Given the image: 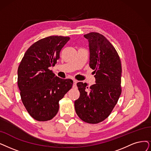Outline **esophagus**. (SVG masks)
Masks as SVG:
<instances>
[{"mask_svg":"<svg viewBox=\"0 0 151 151\" xmlns=\"http://www.w3.org/2000/svg\"><path fill=\"white\" fill-rule=\"evenodd\" d=\"M77 81L76 80H74V84H73V88H76L77 86H76V84H77Z\"/></svg>","mask_w":151,"mask_h":151,"instance_id":"1","label":"esophagus"}]
</instances>
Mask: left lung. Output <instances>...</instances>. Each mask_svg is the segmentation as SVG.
<instances>
[{
    "instance_id": "obj_1",
    "label": "left lung",
    "mask_w": 151,
    "mask_h": 151,
    "mask_svg": "<svg viewBox=\"0 0 151 151\" xmlns=\"http://www.w3.org/2000/svg\"><path fill=\"white\" fill-rule=\"evenodd\" d=\"M89 43L90 68L95 83L89 88L78 82L80 96L74 102L82 121L97 124L109 116L122 93V63L115 48L104 35L91 32L84 35Z\"/></svg>"
}]
</instances>
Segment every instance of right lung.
Segmentation results:
<instances>
[{
  "label": "right lung",
  "instance_id": "obj_1",
  "mask_svg": "<svg viewBox=\"0 0 151 151\" xmlns=\"http://www.w3.org/2000/svg\"><path fill=\"white\" fill-rule=\"evenodd\" d=\"M68 37L50 36L35 42L25 52L18 68V86L27 111L39 122L49 121L59 111V101L73 81L61 79L49 68L55 66Z\"/></svg>",
  "mask_w": 151,
  "mask_h": 151
}]
</instances>
